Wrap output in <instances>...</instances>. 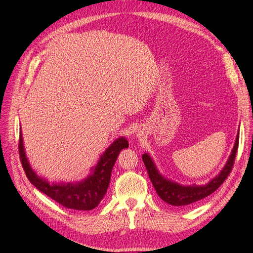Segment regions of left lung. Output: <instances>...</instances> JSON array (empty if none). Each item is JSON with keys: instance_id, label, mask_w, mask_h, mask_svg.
Returning a JSON list of instances; mask_svg holds the SVG:
<instances>
[{"instance_id": "left-lung-1", "label": "left lung", "mask_w": 253, "mask_h": 253, "mask_svg": "<svg viewBox=\"0 0 253 253\" xmlns=\"http://www.w3.org/2000/svg\"><path fill=\"white\" fill-rule=\"evenodd\" d=\"M239 138L240 137L237 135L234 148L226 166L224 167V169L221 170L219 175H217L215 178H213L209 183H207L206 186L185 187L164 178L156 170L151 157L148 154H143L142 159L144 166L147 168L149 177L152 181V185L154 186L158 196L162 198L163 201L172 206L187 207L197 203L198 201H202L203 198L212 194L214 191L219 188V186L226 180L228 175L232 171L237 148H239Z\"/></svg>"}]
</instances>
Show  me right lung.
Listing matches in <instances>:
<instances>
[{
	"label": "right lung",
	"mask_w": 253,
	"mask_h": 253,
	"mask_svg": "<svg viewBox=\"0 0 253 253\" xmlns=\"http://www.w3.org/2000/svg\"><path fill=\"white\" fill-rule=\"evenodd\" d=\"M128 147L126 138H118L115 140L104 152L96 167L94 174L79 183H59V185H49L47 181L38 177V175L30 168L23 148L22 135L19 137V155L23 169L29 181L44 194L51 200L57 202L67 209L79 211H88L96 208L108 191L111 180V173L115 162L122 149Z\"/></svg>",
	"instance_id": "add662e5"
}]
</instances>
